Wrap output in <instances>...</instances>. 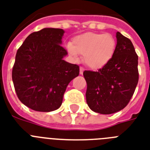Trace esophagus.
Returning <instances> with one entry per match:
<instances>
[{
    "mask_svg": "<svg viewBox=\"0 0 150 150\" xmlns=\"http://www.w3.org/2000/svg\"><path fill=\"white\" fill-rule=\"evenodd\" d=\"M83 71H84V68H82V67H80V68H79L80 75H82V74H83Z\"/></svg>",
    "mask_w": 150,
    "mask_h": 150,
    "instance_id": "1",
    "label": "esophagus"
}]
</instances>
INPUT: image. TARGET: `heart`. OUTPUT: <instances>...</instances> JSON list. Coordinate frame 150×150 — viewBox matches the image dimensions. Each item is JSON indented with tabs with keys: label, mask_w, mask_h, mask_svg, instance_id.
Wrapping results in <instances>:
<instances>
[{
	"label": "heart",
	"mask_w": 150,
	"mask_h": 150,
	"mask_svg": "<svg viewBox=\"0 0 150 150\" xmlns=\"http://www.w3.org/2000/svg\"><path fill=\"white\" fill-rule=\"evenodd\" d=\"M115 49L116 40L109 33H86L75 36L71 45H67V50L71 56H83L85 64L93 69L104 67L113 57Z\"/></svg>",
	"instance_id": "heart-1"
}]
</instances>
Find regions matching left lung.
Returning a JSON list of instances; mask_svg holds the SVG:
<instances>
[{
  "instance_id": "8db88e82",
  "label": "left lung",
  "mask_w": 150,
  "mask_h": 150,
  "mask_svg": "<svg viewBox=\"0 0 150 150\" xmlns=\"http://www.w3.org/2000/svg\"><path fill=\"white\" fill-rule=\"evenodd\" d=\"M116 38L111 60L98 71L83 72L87 83V104L99 114H114L124 109L139 82L138 56L132 41L119 32Z\"/></svg>"
}]
</instances>
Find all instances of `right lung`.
Segmentation results:
<instances>
[{
    "mask_svg": "<svg viewBox=\"0 0 150 150\" xmlns=\"http://www.w3.org/2000/svg\"><path fill=\"white\" fill-rule=\"evenodd\" d=\"M64 31L44 28L27 37L16 53L12 81L19 100L30 109L50 112L61 106L69 82L79 67L64 60Z\"/></svg>",
    "mask_w": 150,
    "mask_h": 150,
    "instance_id": "1",
    "label": "right lung"
}]
</instances>
